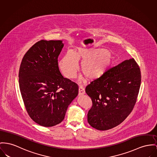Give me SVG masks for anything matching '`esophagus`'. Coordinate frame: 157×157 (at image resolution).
Segmentation results:
<instances>
[{
    "instance_id": "34e87169",
    "label": "esophagus",
    "mask_w": 157,
    "mask_h": 157,
    "mask_svg": "<svg viewBox=\"0 0 157 157\" xmlns=\"http://www.w3.org/2000/svg\"><path fill=\"white\" fill-rule=\"evenodd\" d=\"M85 94L84 89L83 87H79L78 88V96H82Z\"/></svg>"
}]
</instances>
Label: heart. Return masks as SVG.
Segmentation results:
<instances>
[{
    "label": "heart",
    "instance_id": "heart-1",
    "mask_svg": "<svg viewBox=\"0 0 157 157\" xmlns=\"http://www.w3.org/2000/svg\"><path fill=\"white\" fill-rule=\"evenodd\" d=\"M112 52L103 49L89 50L80 48L75 52H67L59 62L63 75L68 78H74L82 63V71L89 81L101 78L110 70L114 63Z\"/></svg>",
    "mask_w": 157,
    "mask_h": 157
}]
</instances>
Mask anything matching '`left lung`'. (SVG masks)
I'll return each instance as SVG.
<instances>
[{"label":"left lung","instance_id":"1","mask_svg":"<svg viewBox=\"0 0 157 157\" xmlns=\"http://www.w3.org/2000/svg\"><path fill=\"white\" fill-rule=\"evenodd\" d=\"M141 83L140 68L133 58L112 68L101 78L86 87L92 106L87 121L94 128L106 130L121 124L132 111Z\"/></svg>","mask_w":157,"mask_h":157}]
</instances>
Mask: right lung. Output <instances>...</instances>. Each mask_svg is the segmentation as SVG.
<instances>
[{
  "label": "right lung",
  "mask_w": 157,
  "mask_h": 157,
  "mask_svg": "<svg viewBox=\"0 0 157 157\" xmlns=\"http://www.w3.org/2000/svg\"><path fill=\"white\" fill-rule=\"evenodd\" d=\"M63 45L62 40H40L21 61L19 84L24 103L32 120L44 127L61 123L78 93V85L59 70L58 58Z\"/></svg>",
  "instance_id": "add662e5"
}]
</instances>
